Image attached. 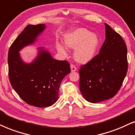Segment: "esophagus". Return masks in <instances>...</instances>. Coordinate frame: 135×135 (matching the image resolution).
<instances>
[{
    "label": "esophagus",
    "mask_w": 135,
    "mask_h": 135,
    "mask_svg": "<svg viewBox=\"0 0 135 135\" xmlns=\"http://www.w3.org/2000/svg\"><path fill=\"white\" fill-rule=\"evenodd\" d=\"M70 68H71V71H72V72H73V71H76V70H77L76 67V66H75L73 64H71Z\"/></svg>",
    "instance_id": "obj_1"
}]
</instances>
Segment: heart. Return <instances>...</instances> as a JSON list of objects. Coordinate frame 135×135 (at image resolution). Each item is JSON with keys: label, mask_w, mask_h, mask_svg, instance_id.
<instances>
[{"label": "heart", "mask_w": 135, "mask_h": 135, "mask_svg": "<svg viewBox=\"0 0 135 135\" xmlns=\"http://www.w3.org/2000/svg\"><path fill=\"white\" fill-rule=\"evenodd\" d=\"M64 41L69 47L75 49L74 58L81 64H86L92 60L99 46L98 36L84 28L75 29L70 32L65 36ZM57 48L62 54L66 53L64 46L60 43H57Z\"/></svg>", "instance_id": "obj_1"}]
</instances>
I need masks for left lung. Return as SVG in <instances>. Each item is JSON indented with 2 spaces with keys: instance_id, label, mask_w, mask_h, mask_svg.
Returning a JSON list of instances; mask_svg holds the SVG:
<instances>
[{
  "instance_id": "1",
  "label": "left lung",
  "mask_w": 135,
  "mask_h": 135,
  "mask_svg": "<svg viewBox=\"0 0 135 135\" xmlns=\"http://www.w3.org/2000/svg\"><path fill=\"white\" fill-rule=\"evenodd\" d=\"M105 26V39L99 54L79 70L81 93L91 103L113 98L128 70L126 44L109 25Z\"/></svg>"
}]
</instances>
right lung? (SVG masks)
Returning a JSON list of instances; mask_svg holds the SVG:
<instances>
[{"label": "right lung", "instance_id": "obj_1", "mask_svg": "<svg viewBox=\"0 0 135 135\" xmlns=\"http://www.w3.org/2000/svg\"><path fill=\"white\" fill-rule=\"evenodd\" d=\"M46 28L44 24L29 25L10 46L8 54V76L12 88L27 104L37 107H49L59 98L61 82L70 73L66 60H57L43 47L30 64L21 59L19 52L34 44Z\"/></svg>", "mask_w": 135, "mask_h": 135}]
</instances>
